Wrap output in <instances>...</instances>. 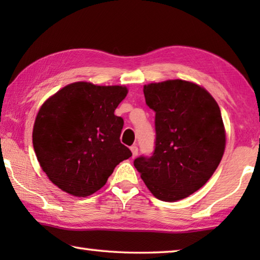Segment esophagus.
Returning a JSON list of instances; mask_svg holds the SVG:
<instances>
[{
  "mask_svg": "<svg viewBox=\"0 0 260 260\" xmlns=\"http://www.w3.org/2000/svg\"><path fill=\"white\" fill-rule=\"evenodd\" d=\"M131 151H132V155H133V158H134V157L138 156L139 149H138V147H136V146H132L131 147Z\"/></svg>",
  "mask_w": 260,
  "mask_h": 260,
  "instance_id": "esophagus-1",
  "label": "esophagus"
}]
</instances>
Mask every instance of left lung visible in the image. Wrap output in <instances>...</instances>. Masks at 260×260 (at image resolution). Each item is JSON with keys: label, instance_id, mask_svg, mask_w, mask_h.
Returning a JSON list of instances; mask_svg holds the SVG:
<instances>
[{"label": "left lung", "instance_id": "1", "mask_svg": "<svg viewBox=\"0 0 260 260\" xmlns=\"http://www.w3.org/2000/svg\"><path fill=\"white\" fill-rule=\"evenodd\" d=\"M155 111L152 156H140L135 169L156 199H186L208 182L221 160L226 134L219 105L208 90L184 80L143 87Z\"/></svg>", "mask_w": 260, "mask_h": 260}]
</instances>
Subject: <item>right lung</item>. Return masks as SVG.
<instances>
[{
  "label": "right lung",
  "mask_w": 260,
  "mask_h": 260,
  "mask_svg": "<svg viewBox=\"0 0 260 260\" xmlns=\"http://www.w3.org/2000/svg\"><path fill=\"white\" fill-rule=\"evenodd\" d=\"M124 86L73 82L42 104L33 128V147L43 172L61 190L86 197L100 190L132 152L120 142L124 119L114 110Z\"/></svg>",
  "instance_id": "obj_1"
}]
</instances>
